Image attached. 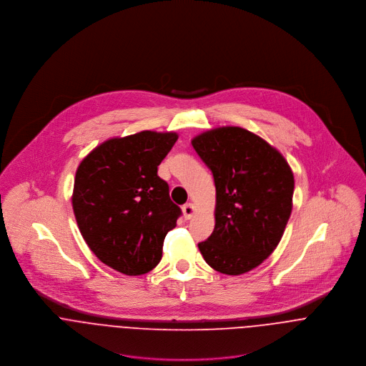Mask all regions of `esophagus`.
<instances>
[{
  "label": "esophagus",
  "mask_w": 366,
  "mask_h": 366,
  "mask_svg": "<svg viewBox=\"0 0 366 366\" xmlns=\"http://www.w3.org/2000/svg\"><path fill=\"white\" fill-rule=\"evenodd\" d=\"M183 215H184V218L186 219H190V218H193V215L196 214V207L192 204V203H187V204H184L183 206Z\"/></svg>",
  "instance_id": "obj_1"
}]
</instances>
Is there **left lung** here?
Masks as SVG:
<instances>
[{"label": "left lung", "instance_id": "left-lung-1", "mask_svg": "<svg viewBox=\"0 0 366 366\" xmlns=\"http://www.w3.org/2000/svg\"><path fill=\"white\" fill-rule=\"evenodd\" d=\"M192 145L215 184V227L199 249L219 273H247L283 237L293 207V172L276 148L239 127L209 129Z\"/></svg>", "mask_w": 366, "mask_h": 366}]
</instances>
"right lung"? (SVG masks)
<instances>
[{"mask_svg":"<svg viewBox=\"0 0 366 366\" xmlns=\"http://www.w3.org/2000/svg\"><path fill=\"white\" fill-rule=\"evenodd\" d=\"M177 138L155 131L111 138L76 170L71 204L79 229L94 255L117 272L144 274L162 259L164 237L182 209L170 200L157 166Z\"/></svg>","mask_w":366,"mask_h":366,"instance_id":"obj_1","label":"right lung"}]
</instances>
